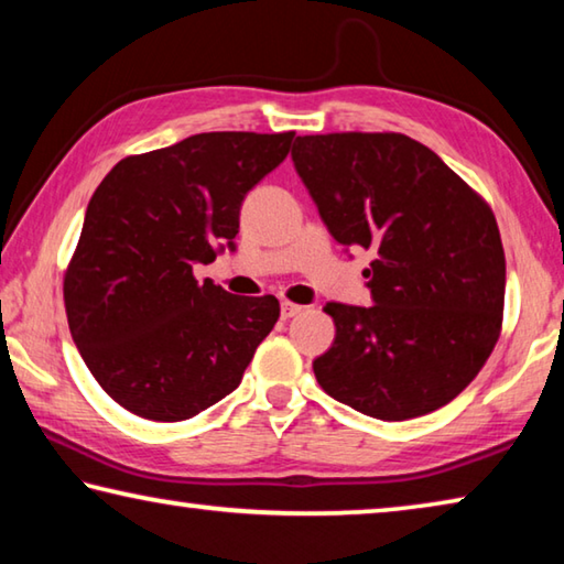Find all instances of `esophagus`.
Returning <instances> with one entry per match:
<instances>
[{
  "instance_id": "34e87169",
  "label": "esophagus",
  "mask_w": 564,
  "mask_h": 564,
  "mask_svg": "<svg viewBox=\"0 0 564 564\" xmlns=\"http://www.w3.org/2000/svg\"><path fill=\"white\" fill-rule=\"evenodd\" d=\"M301 311H303V305H299V303H291V301H283V303H281V318H283V321L295 318Z\"/></svg>"
}]
</instances>
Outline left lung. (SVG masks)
I'll use <instances>...</instances> for the list:
<instances>
[{
    "mask_svg": "<svg viewBox=\"0 0 564 564\" xmlns=\"http://www.w3.org/2000/svg\"><path fill=\"white\" fill-rule=\"evenodd\" d=\"M293 166L340 246L373 251V305L328 303L321 388L378 420L443 408L500 336L505 251L490 206L405 133L295 137Z\"/></svg>",
    "mask_w": 564,
    "mask_h": 564,
    "instance_id": "obj_1",
    "label": "left lung"
}]
</instances>
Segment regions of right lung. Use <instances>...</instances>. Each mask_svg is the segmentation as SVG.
I'll return each mask as SVG.
<instances>
[{"mask_svg":"<svg viewBox=\"0 0 564 564\" xmlns=\"http://www.w3.org/2000/svg\"><path fill=\"white\" fill-rule=\"evenodd\" d=\"M295 133L208 131L121 159L94 191L64 275L72 338L129 413L176 423L234 393L273 330V295H234L194 265L236 251L248 191Z\"/></svg>","mask_w":564,"mask_h":564,"instance_id":"1","label":"right lung"}]
</instances>
